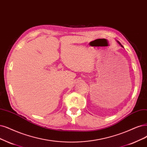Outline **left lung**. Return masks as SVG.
<instances>
[{
	"label": "left lung",
	"mask_w": 147,
	"mask_h": 147,
	"mask_svg": "<svg viewBox=\"0 0 147 147\" xmlns=\"http://www.w3.org/2000/svg\"><path fill=\"white\" fill-rule=\"evenodd\" d=\"M119 44H120V45H121V46H122V47H123V46H122V45H121V43H120V42H119Z\"/></svg>",
	"instance_id": "left-lung-1"
}]
</instances>
